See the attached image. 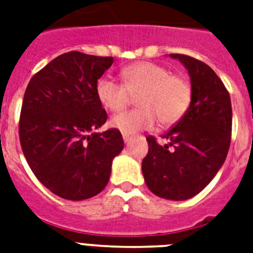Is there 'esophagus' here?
Here are the masks:
<instances>
[{"instance_id":"esophagus-1","label":"esophagus","mask_w":253,"mask_h":253,"mask_svg":"<svg viewBox=\"0 0 253 253\" xmlns=\"http://www.w3.org/2000/svg\"><path fill=\"white\" fill-rule=\"evenodd\" d=\"M123 140H125V143H128L131 140V135H127V134H123Z\"/></svg>"}]
</instances>
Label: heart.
Segmentation results:
<instances>
[{
    "label": "heart",
    "instance_id": "obj_1",
    "mask_svg": "<svg viewBox=\"0 0 253 253\" xmlns=\"http://www.w3.org/2000/svg\"><path fill=\"white\" fill-rule=\"evenodd\" d=\"M123 84L109 77L98 81L95 87L98 101L109 111L117 113L128 105L136 95L138 109L118 114L110 126L123 134H134L154 127L159 119L163 126L180 121L190 107V84L179 75H172L167 67L152 62H138L121 71Z\"/></svg>",
    "mask_w": 253,
    "mask_h": 253
}]
</instances>
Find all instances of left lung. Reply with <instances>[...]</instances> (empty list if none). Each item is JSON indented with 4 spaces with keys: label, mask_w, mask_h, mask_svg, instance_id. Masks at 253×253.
<instances>
[{
    "label": "left lung",
    "mask_w": 253,
    "mask_h": 253,
    "mask_svg": "<svg viewBox=\"0 0 253 253\" xmlns=\"http://www.w3.org/2000/svg\"><path fill=\"white\" fill-rule=\"evenodd\" d=\"M188 71L190 107L165 134L169 143L148 136L142 172L148 190L159 198L187 200L215 178L228 154L232 107L227 88L211 67L184 54H169Z\"/></svg>",
    "instance_id": "1"
}]
</instances>
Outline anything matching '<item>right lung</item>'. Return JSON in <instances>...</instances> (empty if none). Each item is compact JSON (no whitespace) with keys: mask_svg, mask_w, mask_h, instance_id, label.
I'll list each match as a JSON object with an SVG mask.
<instances>
[{"mask_svg":"<svg viewBox=\"0 0 253 253\" xmlns=\"http://www.w3.org/2000/svg\"><path fill=\"white\" fill-rule=\"evenodd\" d=\"M113 62V57L69 51L38 71L26 87L21 147L37 179L59 198L77 202L98 195L123 150L121 131H95L107 121L96 84Z\"/></svg>","mask_w":253,"mask_h":253,"instance_id":"1","label":"right lung"}]
</instances>
